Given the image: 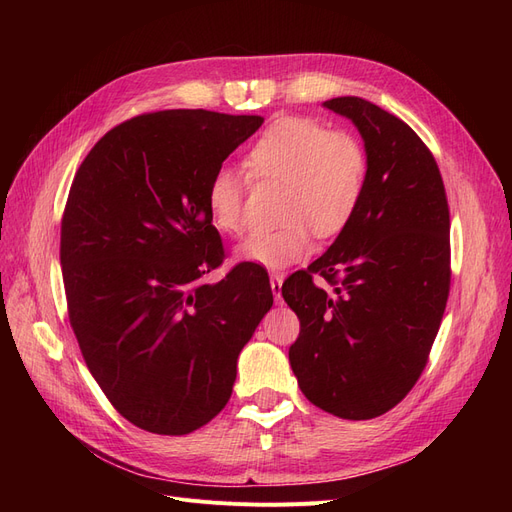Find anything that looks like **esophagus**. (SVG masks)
<instances>
[{
    "instance_id": "esophagus-1",
    "label": "esophagus",
    "mask_w": 512,
    "mask_h": 512,
    "mask_svg": "<svg viewBox=\"0 0 512 512\" xmlns=\"http://www.w3.org/2000/svg\"><path fill=\"white\" fill-rule=\"evenodd\" d=\"M271 290L275 294V299H280V292H282V282H284V275L282 273H271Z\"/></svg>"
}]
</instances>
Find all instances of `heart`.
<instances>
[{
    "mask_svg": "<svg viewBox=\"0 0 512 512\" xmlns=\"http://www.w3.org/2000/svg\"><path fill=\"white\" fill-rule=\"evenodd\" d=\"M256 181L284 185L280 226L258 230L239 247V258L282 269L312 252V230L329 239L344 232L359 211L369 179L365 145L350 132L309 117H284L262 132L245 156ZM247 179L222 166L207 183L211 220L226 235H241Z\"/></svg>",
    "mask_w": 512,
    "mask_h": 512,
    "instance_id": "obj_1",
    "label": "heart"
}]
</instances>
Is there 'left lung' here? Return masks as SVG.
I'll use <instances>...</instances> for the list:
<instances>
[{
  "label": "left lung",
  "mask_w": 512,
  "mask_h": 512,
  "mask_svg": "<svg viewBox=\"0 0 512 512\" xmlns=\"http://www.w3.org/2000/svg\"><path fill=\"white\" fill-rule=\"evenodd\" d=\"M324 106L359 128L369 179L348 228L282 284L301 322L288 359L314 406L367 421L395 408L429 361L451 290V215L436 158L406 121L354 96Z\"/></svg>",
  "instance_id": "8db88e82"
}]
</instances>
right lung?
<instances>
[{
  "instance_id": "add662e5",
  "label": "right lung",
  "mask_w": 512,
  "mask_h": 512,
  "mask_svg": "<svg viewBox=\"0 0 512 512\" xmlns=\"http://www.w3.org/2000/svg\"><path fill=\"white\" fill-rule=\"evenodd\" d=\"M258 115L158 111L108 130L79 166L61 218L70 327L91 376L136 427L183 436L228 404L237 359L271 305L256 262H224L207 183Z\"/></svg>"
}]
</instances>
